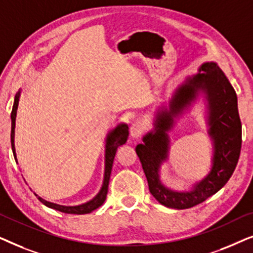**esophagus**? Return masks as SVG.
Masks as SVG:
<instances>
[{
    "label": "esophagus",
    "mask_w": 253,
    "mask_h": 253,
    "mask_svg": "<svg viewBox=\"0 0 253 253\" xmlns=\"http://www.w3.org/2000/svg\"><path fill=\"white\" fill-rule=\"evenodd\" d=\"M144 126L141 123H134L130 127V136L133 138V139H137V138L140 137V134L143 133Z\"/></svg>",
    "instance_id": "1"
}]
</instances>
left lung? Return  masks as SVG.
Here are the masks:
<instances>
[{
    "label": "left lung",
    "instance_id": "8db88e82",
    "mask_svg": "<svg viewBox=\"0 0 253 253\" xmlns=\"http://www.w3.org/2000/svg\"><path fill=\"white\" fill-rule=\"evenodd\" d=\"M202 94L208 102V125L213 141L211 171L190 192H175L160 179V168L168 158L169 136L174 119ZM136 153L143 166L150 192L161 205L176 210L190 209L213 196L229 181L236 168L242 146V124L237 95L226 75L215 62H206L198 74L178 86L169 101V108L157 112L154 129L143 137Z\"/></svg>",
    "mask_w": 253,
    "mask_h": 253
}]
</instances>
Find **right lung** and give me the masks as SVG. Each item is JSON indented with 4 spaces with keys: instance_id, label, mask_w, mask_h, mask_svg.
<instances>
[{
    "instance_id": "right-lung-1",
    "label": "right lung",
    "mask_w": 253,
    "mask_h": 253,
    "mask_svg": "<svg viewBox=\"0 0 253 253\" xmlns=\"http://www.w3.org/2000/svg\"><path fill=\"white\" fill-rule=\"evenodd\" d=\"M19 96H20V91L17 93L15 96V101H13L12 110H11V148L13 158L17 161L16 157V150H15V126H16V115H17V108H18L19 103ZM129 127L126 124H119L115 129H113L110 132L107 134L106 138V145H105V175H103V183L101 189L98 195H96L94 198L89 200V202L82 204V205L77 206H63L58 205V204H54L50 202H47L36 195L38 199L40 200L43 205L47 207H50V209H54L56 211H60V212L68 213V214H87L91 213L92 211H94L102 205L105 203L107 192H108V184H109V178H110V172H112V167L114 158H115L117 147L121 146V145L126 144L127 140V136H129Z\"/></svg>"
}]
</instances>
